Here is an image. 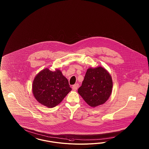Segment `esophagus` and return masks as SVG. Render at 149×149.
<instances>
[{
  "mask_svg": "<svg viewBox=\"0 0 149 149\" xmlns=\"http://www.w3.org/2000/svg\"><path fill=\"white\" fill-rule=\"evenodd\" d=\"M78 87H79V84H76L74 85L72 87V90L74 91L77 90V89Z\"/></svg>",
  "mask_w": 149,
  "mask_h": 149,
  "instance_id": "1",
  "label": "esophagus"
}]
</instances>
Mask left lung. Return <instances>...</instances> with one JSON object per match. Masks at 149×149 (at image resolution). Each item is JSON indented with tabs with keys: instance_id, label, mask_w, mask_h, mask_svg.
Segmentation results:
<instances>
[{
	"instance_id": "1",
	"label": "left lung",
	"mask_w": 149,
	"mask_h": 149,
	"mask_svg": "<svg viewBox=\"0 0 149 149\" xmlns=\"http://www.w3.org/2000/svg\"><path fill=\"white\" fill-rule=\"evenodd\" d=\"M113 81L104 68H89L78 93L87 104L95 107L104 104L111 93Z\"/></svg>"
}]
</instances>
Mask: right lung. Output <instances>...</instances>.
I'll use <instances>...</instances> for the list:
<instances>
[{
	"mask_svg": "<svg viewBox=\"0 0 149 149\" xmlns=\"http://www.w3.org/2000/svg\"><path fill=\"white\" fill-rule=\"evenodd\" d=\"M71 90L67 79L59 70L54 72L45 69L36 75L33 82L34 97L48 108L59 104Z\"/></svg>",
	"mask_w": 149,
	"mask_h": 149,
	"instance_id": "obj_1",
	"label": "right lung"
}]
</instances>
